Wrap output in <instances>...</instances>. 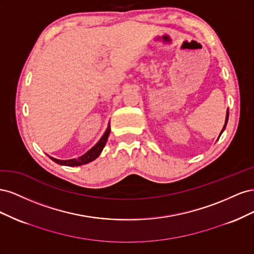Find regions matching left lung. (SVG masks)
<instances>
[{"mask_svg":"<svg viewBox=\"0 0 254 254\" xmlns=\"http://www.w3.org/2000/svg\"><path fill=\"white\" fill-rule=\"evenodd\" d=\"M228 119H229V111H227V117H226V122H225V126H224V128H222V130H221V132H220L219 136L221 135V133H222V132H224V130H225L226 126H227V123H228Z\"/></svg>","mask_w":254,"mask_h":254,"instance_id":"left-lung-1","label":"left lung"}]
</instances>
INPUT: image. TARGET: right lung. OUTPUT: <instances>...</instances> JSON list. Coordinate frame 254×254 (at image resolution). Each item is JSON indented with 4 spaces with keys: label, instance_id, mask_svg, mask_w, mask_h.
<instances>
[{
    "label": "right lung",
    "instance_id": "obj_1",
    "mask_svg": "<svg viewBox=\"0 0 254 254\" xmlns=\"http://www.w3.org/2000/svg\"><path fill=\"white\" fill-rule=\"evenodd\" d=\"M110 134V124L108 125V128L105 131L104 135L101 137L93 147H92L89 151H87L84 155H82L81 157H79L78 159H70V160H59V159H55L53 157H50L51 160H53L54 162H56L57 164L60 165H65V166H79V165H83L92 162V161L95 160L103 150V148L105 147V145L107 143V140H108V136Z\"/></svg>",
    "mask_w": 254,
    "mask_h": 254
}]
</instances>
